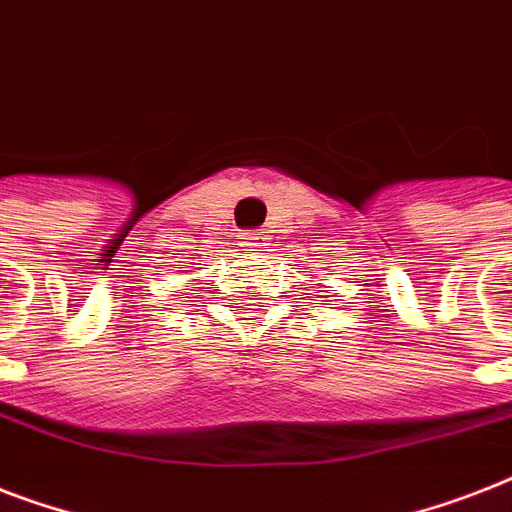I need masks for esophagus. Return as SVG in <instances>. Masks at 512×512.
Wrapping results in <instances>:
<instances>
[{
	"mask_svg": "<svg viewBox=\"0 0 512 512\" xmlns=\"http://www.w3.org/2000/svg\"><path fill=\"white\" fill-rule=\"evenodd\" d=\"M265 231H247L241 233V247H247L249 252H260V247H265Z\"/></svg>",
	"mask_w": 512,
	"mask_h": 512,
	"instance_id": "esophagus-1",
	"label": "esophagus"
}]
</instances>
